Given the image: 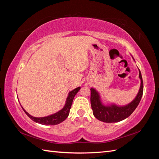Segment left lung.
I'll return each instance as SVG.
<instances>
[{"mask_svg": "<svg viewBox=\"0 0 159 159\" xmlns=\"http://www.w3.org/2000/svg\"><path fill=\"white\" fill-rule=\"evenodd\" d=\"M139 78L141 79V87L139 93L133 102L125 107H117L114 104L111 107L102 105L100 100L98 93L94 89H91V106L95 117L104 122L111 123L117 122L130 116L139 104L143 95V83L140 70Z\"/></svg>", "mask_w": 159, "mask_h": 159, "instance_id": "obj_1", "label": "left lung"}]
</instances>
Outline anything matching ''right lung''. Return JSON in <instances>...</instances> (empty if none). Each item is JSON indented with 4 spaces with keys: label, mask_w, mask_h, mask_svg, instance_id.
Returning a JSON list of instances; mask_svg holds the SVG:
<instances>
[{
    "label": "right lung",
    "mask_w": 159,
    "mask_h": 159,
    "mask_svg": "<svg viewBox=\"0 0 159 159\" xmlns=\"http://www.w3.org/2000/svg\"><path fill=\"white\" fill-rule=\"evenodd\" d=\"M80 87H79L77 88L74 89L72 90V92H70L69 93V95L67 98V100L65 106L63 108V109L59 111V112H57L55 114L51 115V116H47V117H33L31 115H29L26 111L23 109L24 111H25V113L27 115V116L31 118V119L35 121L37 123L39 124H42L43 125H57L58 124H60L61 122H62L63 121L65 120L66 118L68 116V115L70 113V110L71 106H72V104L73 102L74 98L77 92L80 90Z\"/></svg>",
    "instance_id": "add662e5"
}]
</instances>
